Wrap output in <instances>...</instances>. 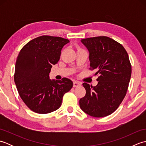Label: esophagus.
<instances>
[{"instance_id": "1", "label": "esophagus", "mask_w": 146, "mask_h": 146, "mask_svg": "<svg viewBox=\"0 0 146 146\" xmlns=\"http://www.w3.org/2000/svg\"><path fill=\"white\" fill-rule=\"evenodd\" d=\"M81 85V83L79 82H77V81H75L73 82V86L74 87H78Z\"/></svg>"}]
</instances>
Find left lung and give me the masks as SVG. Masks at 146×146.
<instances>
[{
  "instance_id": "8db88e82",
  "label": "left lung",
  "mask_w": 146,
  "mask_h": 146,
  "mask_svg": "<svg viewBox=\"0 0 146 146\" xmlns=\"http://www.w3.org/2000/svg\"><path fill=\"white\" fill-rule=\"evenodd\" d=\"M89 52L90 66L99 76L98 84L83 83L86 95L80 100L81 109L94 117L112 113L124 98L132 68L129 56L120 43L106 36L81 39Z\"/></svg>"
}]
</instances>
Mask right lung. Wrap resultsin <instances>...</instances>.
<instances>
[{
  "instance_id": "1",
  "label": "right lung",
  "mask_w": 146,
  "mask_h": 146,
  "mask_svg": "<svg viewBox=\"0 0 146 146\" xmlns=\"http://www.w3.org/2000/svg\"><path fill=\"white\" fill-rule=\"evenodd\" d=\"M68 42L60 37L40 36L27 42L18 54L14 82L22 100L36 113L58 109L64 94L73 87L72 81L67 78H49L52 66L58 63L62 48Z\"/></svg>"
}]
</instances>
